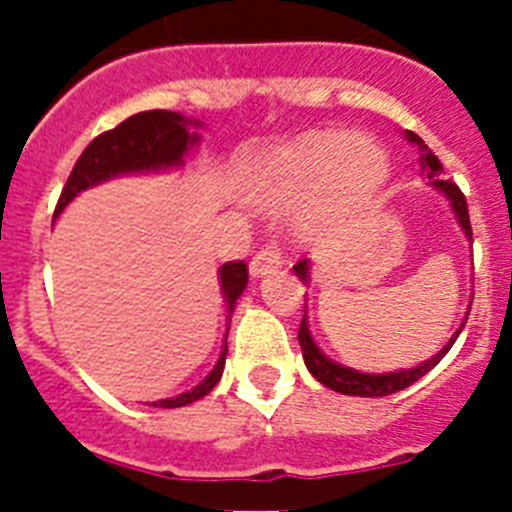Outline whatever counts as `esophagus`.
Returning a JSON list of instances; mask_svg holds the SVG:
<instances>
[{"label": "esophagus", "instance_id": "esophagus-1", "mask_svg": "<svg viewBox=\"0 0 512 512\" xmlns=\"http://www.w3.org/2000/svg\"><path fill=\"white\" fill-rule=\"evenodd\" d=\"M282 266V253L274 243H266L259 251L253 253L251 261H248V269H251L253 277H261V274H269V271L279 269Z\"/></svg>", "mask_w": 512, "mask_h": 512}]
</instances>
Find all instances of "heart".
I'll return each instance as SVG.
<instances>
[{"label": "heart", "instance_id": "heart-1", "mask_svg": "<svg viewBox=\"0 0 512 512\" xmlns=\"http://www.w3.org/2000/svg\"><path fill=\"white\" fill-rule=\"evenodd\" d=\"M384 176L382 151L361 135H307L261 161L259 187L271 200H292L323 182L300 217L302 230H323L364 202Z\"/></svg>", "mask_w": 512, "mask_h": 512}]
</instances>
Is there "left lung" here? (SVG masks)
Here are the masks:
<instances>
[{
	"label": "left lung",
	"instance_id": "1",
	"mask_svg": "<svg viewBox=\"0 0 512 512\" xmlns=\"http://www.w3.org/2000/svg\"><path fill=\"white\" fill-rule=\"evenodd\" d=\"M408 140H413V143H418V146L423 148V156H420V166L428 171V179H431L433 187L441 189V192L449 197L451 207H454L456 217H459V225L464 228V233L472 238V223H469V207H467V197H464V192H461V189L456 187L451 179H443V176H441L443 174L441 161H438V158L423 146V140H420L418 135L408 133ZM295 274L307 282V261L305 259L297 261ZM464 323H467V320H464ZM461 328H464V325H461ZM459 333H461V330H456V336L451 338L449 346L441 348V351H438L433 359L425 361V364L415 366V369H402V372H392V374H361V372H354V369H348V366H341V364H336V361L325 359V356L320 354V348L315 346V341H312L305 318H302L300 333H297V338H300L302 356H305L307 369H310V374L318 379L320 384H325V387H330V390L341 392V395L384 397V395H395V392L405 390V387H410L413 382H418L423 374L431 372L433 366H436L438 361L443 359V356L449 354V348L454 346V341L459 338Z\"/></svg>",
	"mask_w": 512,
	"mask_h": 512
}]
</instances>
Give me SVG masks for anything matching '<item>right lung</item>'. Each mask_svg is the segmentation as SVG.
Here are the masks:
<instances>
[{
	"label": "right lung",
	"instance_id": "1",
	"mask_svg": "<svg viewBox=\"0 0 512 512\" xmlns=\"http://www.w3.org/2000/svg\"><path fill=\"white\" fill-rule=\"evenodd\" d=\"M187 125L189 120H184L179 112L148 110L138 112V115L128 117V120H122L117 128L97 135L84 148V153H81L79 161L71 169L69 179L63 184L56 215H61L63 207L69 205L81 189L94 187V184L104 182V179H112L117 174H130V171H156L182 164L184 153L189 151V146L197 143V138L189 135ZM246 284L248 266L243 261H228L220 269V287H223L230 312H233L235 300L241 297ZM225 354H228V346L223 348L215 369L194 390L184 392V395L174 397V400L153 402V408H184L189 402L205 397L223 377Z\"/></svg>",
	"mask_w": 512,
	"mask_h": 512
}]
</instances>
